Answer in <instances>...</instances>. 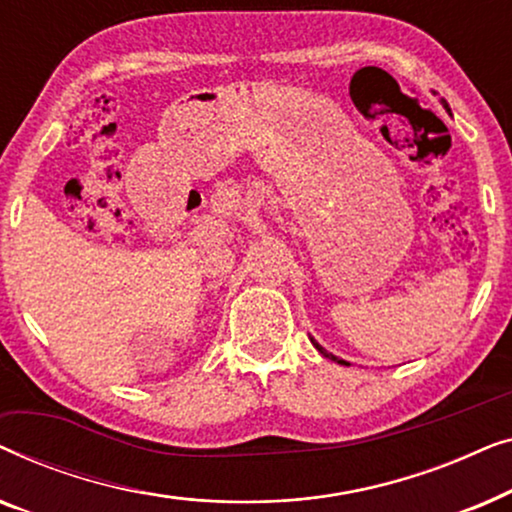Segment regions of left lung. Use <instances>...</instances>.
I'll return each mask as SVG.
<instances>
[{
    "label": "left lung",
    "mask_w": 512,
    "mask_h": 512,
    "mask_svg": "<svg viewBox=\"0 0 512 512\" xmlns=\"http://www.w3.org/2000/svg\"><path fill=\"white\" fill-rule=\"evenodd\" d=\"M443 104H445V102H443ZM445 109H447V104H445ZM312 345H314V347H317V349H319V352L326 356V359H331V361H338V363H342V366H349V363H347V361H342V359H338V356H333L331 352H326V349H324V347H321V345H319V342H314V340H312Z\"/></svg>",
    "instance_id": "8db88e82"
}]
</instances>
